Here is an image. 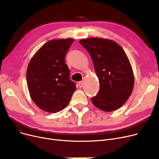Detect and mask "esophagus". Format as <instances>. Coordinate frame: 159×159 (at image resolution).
<instances>
[{"instance_id": "esophagus-1", "label": "esophagus", "mask_w": 159, "mask_h": 159, "mask_svg": "<svg viewBox=\"0 0 159 159\" xmlns=\"http://www.w3.org/2000/svg\"><path fill=\"white\" fill-rule=\"evenodd\" d=\"M78 84H79V86L80 87V88H82V87H83V85H84V81L79 82V83H78Z\"/></svg>"}]
</instances>
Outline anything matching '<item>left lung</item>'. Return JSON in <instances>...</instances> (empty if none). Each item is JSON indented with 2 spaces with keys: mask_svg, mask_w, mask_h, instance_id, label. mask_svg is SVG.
Here are the masks:
<instances>
[{
  "mask_svg": "<svg viewBox=\"0 0 159 159\" xmlns=\"http://www.w3.org/2000/svg\"><path fill=\"white\" fill-rule=\"evenodd\" d=\"M79 42L89 53L99 80L100 90L91 98L93 104L107 112L120 108L134 86V75L126 53L119 44L108 39L90 38Z\"/></svg>",
  "mask_w": 159,
  "mask_h": 159,
  "instance_id": "8db88e82",
  "label": "left lung"
}]
</instances>
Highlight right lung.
<instances>
[{"label": "right lung", "mask_w": 159, "mask_h": 159, "mask_svg": "<svg viewBox=\"0 0 159 159\" xmlns=\"http://www.w3.org/2000/svg\"><path fill=\"white\" fill-rule=\"evenodd\" d=\"M73 39H55L42 46L30 60L26 80L30 97L41 110L56 113L69 103L75 83L69 79L65 55Z\"/></svg>", "instance_id": "obj_1"}]
</instances>
